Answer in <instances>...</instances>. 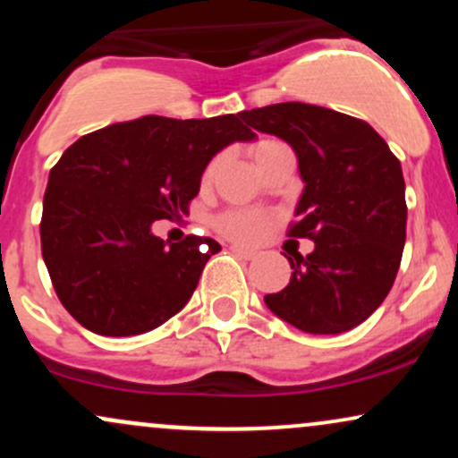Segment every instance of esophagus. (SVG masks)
<instances>
[{
	"instance_id": "34e87169",
	"label": "esophagus",
	"mask_w": 458,
	"mask_h": 458,
	"mask_svg": "<svg viewBox=\"0 0 458 458\" xmlns=\"http://www.w3.org/2000/svg\"><path fill=\"white\" fill-rule=\"evenodd\" d=\"M230 251H233V254H236V256H241V259H245V260L256 259L254 250H245V247H241V245H230Z\"/></svg>"
}]
</instances>
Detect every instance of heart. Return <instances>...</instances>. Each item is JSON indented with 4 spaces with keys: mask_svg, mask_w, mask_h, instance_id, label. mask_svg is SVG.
I'll return each mask as SVG.
<instances>
[{
    "mask_svg": "<svg viewBox=\"0 0 458 458\" xmlns=\"http://www.w3.org/2000/svg\"><path fill=\"white\" fill-rule=\"evenodd\" d=\"M280 146L284 144L277 140H260L256 141L254 148H251V155H254L256 163L260 165V163L265 161L273 150L280 148ZM215 170H217V159L208 163V167L204 170L202 181L204 182L211 181ZM215 225H217L219 233L228 236V239L239 241V243H256V241H260L262 236L267 234V230H269L271 217L260 211H245V208H236V211H225L219 215Z\"/></svg>",
    "mask_w": 458,
    "mask_h": 458,
    "instance_id": "1",
    "label": "heart"
}]
</instances>
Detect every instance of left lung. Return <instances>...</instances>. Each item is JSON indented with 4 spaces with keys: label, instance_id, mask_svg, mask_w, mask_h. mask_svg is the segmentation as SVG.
Instances as JSON below:
<instances>
[{
    "label": "left lung",
    "instance_id": "obj_1",
    "mask_svg": "<svg viewBox=\"0 0 458 458\" xmlns=\"http://www.w3.org/2000/svg\"><path fill=\"white\" fill-rule=\"evenodd\" d=\"M241 118L295 150L306 187L288 236L314 241L306 259H288L291 282L265 297L267 308L308 334L353 329L381 306L401 267V161L364 120L318 105H267Z\"/></svg>",
    "mask_w": 458,
    "mask_h": 458
}]
</instances>
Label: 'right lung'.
I'll list each match as a JSON object with an SVG mask.
<instances>
[{
	"label": "right lung",
	"mask_w": 458,
	"mask_h": 458,
	"mask_svg": "<svg viewBox=\"0 0 458 458\" xmlns=\"http://www.w3.org/2000/svg\"><path fill=\"white\" fill-rule=\"evenodd\" d=\"M241 114L115 123L79 138L51 167L40 245L57 299L79 325L138 335L189 301L222 245L193 234L167 245L152 224L187 213L208 161L256 138Z\"/></svg>",
	"instance_id": "right-lung-1"
}]
</instances>
